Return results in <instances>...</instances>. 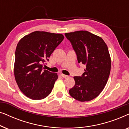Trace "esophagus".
Listing matches in <instances>:
<instances>
[{
  "instance_id": "1",
  "label": "esophagus",
  "mask_w": 129,
  "mask_h": 129,
  "mask_svg": "<svg viewBox=\"0 0 129 129\" xmlns=\"http://www.w3.org/2000/svg\"><path fill=\"white\" fill-rule=\"evenodd\" d=\"M61 76L63 77V78H68L69 77L67 75H63V74H61Z\"/></svg>"
}]
</instances>
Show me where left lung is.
I'll return each mask as SVG.
<instances>
[{
  "label": "left lung",
  "mask_w": 129,
  "mask_h": 129,
  "mask_svg": "<svg viewBox=\"0 0 129 129\" xmlns=\"http://www.w3.org/2000/svg\"><path fill=\"white\" fill-rule=\"evenodd\" d=\"M71 43L78 63L86 65L81 76H75V84L69 90L72 98L88 102L98 97L107 83L111 69L108 47L104 40L85 30L64 34Z\"/></svg>",
  "instance_id": "left-lung-1"
}]
</instances>
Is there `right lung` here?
<instances>
[{
  "mask_svg": "<svg viewBox=\"0 0 129 129\" xmlns=\"http://www.w3.org/2000/svg\"><path fill=\"white\" fill-rule=\"evenodd\" d=\"M63 39L61 34L36 31L19 42L15 52L14 73L19 89L27 98L43 99L51 93L58 76L43 70V64L49 60L51 54Z\"/></svg>",
  "mask_w": 129,
  "mask_h": 129,
  "instance_id": "obj_1",
  "label": "right lung"
}]
</instances>
